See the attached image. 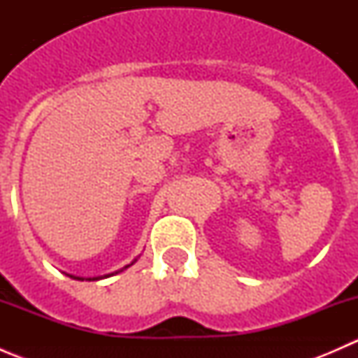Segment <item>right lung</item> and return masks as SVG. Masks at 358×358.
Masks as SVG:
<instances>
[{"instance_id": "right-lung-1", "label": "right lung", "mask_w": 358, "mask_h": 358, "mask_svg": "<svg viewBox=\"0 0 358 358\" xmlns=\"http://www.w3.org/2000/svg\"><path fill=\"white\" fill-rule=\"evenodd\" d=\"M135 262H136V259H135ZM131 265H133V263H131ZM129 266V265H128ZM128 266H124V268H128ZM124 268H122V270H124ZM115 273H117V272H115ZM72 277V275H71ZM107 277V275H106ZM72 279H78V280H85V279H81V277H72ZM88 280H99V277H96V279H88Z\"/></svg>"}]
</instances>
